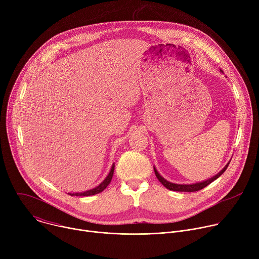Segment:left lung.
I'll return each instance as SVG.
<instances>
[{
    "instance_id": "left-lung-1",
    "label": "left lung",
    "mask_w": 259,
    "mask_h": 259,
    "mask_svg": "<svg viewBox=\"0 0 259 259\" xmlns=\"http://www.w3.org/2000/svg\"><path fill=\"white\" fill-rule=\"evenodd\" d=\"M221 71V70H220ZM230 162L221 169L216 175H214L213 177L207 179V180H204V181H201V182H196V183H191V184H179V183H173V182H170L168 180H166L163 176H161V174L158 172V170L156 169V167H154V170H155V173H156V176L157 178L159 179V181L163 184V186L170 190V191H174V192H188V193H191V192H197V191H200L204 188H206L208 184H210L211 182H213L215 179H217L221 174H223L228 166H229Z\"/></svg>"
}]
</instances>
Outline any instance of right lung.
<instances>
[{
    "mask_svg": "<svg viewBox=\"0 0 259 259\" xmlns=\"http://www.w3.org/2000/svg\"><path fill=\"white\" fill-rule=\"evenodd\" d=\"M114 170H115V163L113 164L112 168H110V171H109V173L107 174V176L105 177V179H104L101 183H99V186H97L96 188H94V189H92V190H88V191L81 192V193H68V195H70V196H83V197H88V196H93V195H96V194L101 193V192L108 186L110 180H112L113 175H114Z\"/></svg>",
    "mask_w": 259,
    "mask_h": 259,
    "instance_id": "add662e5",
    "label": "right lung"
}]
</instances>
